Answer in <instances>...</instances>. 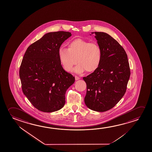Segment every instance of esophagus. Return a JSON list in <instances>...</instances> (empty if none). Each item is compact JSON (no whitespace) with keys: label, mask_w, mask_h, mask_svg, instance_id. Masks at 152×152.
Returning a JSON list of instances; mask_svg holds the SVG:
<instances>
[{"label":"esophagus","mask_w":152,"mask_h":152,"mask_svg":"<svg viewBox=\"0 0 152 152\" xmlns=\"http://www.w3.org/2000/svg\"><path fill=\"white\" fill-rule=\"evenodd\" d=\"M75 80H79L80 79V77H78L77 76H75Z\"/></svg>","instance_id":"obj_1"}]
</instances>
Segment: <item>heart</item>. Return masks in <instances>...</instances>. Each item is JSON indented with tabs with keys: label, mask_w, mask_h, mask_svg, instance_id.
Returning a JSON list of instances; mask_svg holds the SVG:
<instances>
[{
	"label": "heart",
	"mask_w": 152,
	"mask_h": 152,
	"mask_svg": "<svg viewBox=\"0 0 152 152\" xmlns=\"http://www.w3.org/2000/svg\"><path fill=\"white\" fill-rule=\"evenodd\" d=\"M58 56L61 64L66 72H71L77 62L78 64L74 72L82 74L87 70L89 72L96 70L100 65L102 53L101 47L96 42L77 38L68 44V48L60 47Z\"/></svg>",
	"instance_id": "obj_1"
}]
</instances>
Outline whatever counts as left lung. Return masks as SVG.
Returning a JSON list of instances; mask_svg holds the SVG:
<instances>
[{"instance_id": "8db88e82", "label": "left lung", "mask_w": 152, "mask_h": 152, "mask_svg": "<svg viewBox=\"0 0 152 152\" xmlns=\"http://www.w3.org/2000/svg\"><path fill=\"white\" fill-rule=\"evenodd\" d=\"M101 47L100 65L93 72L83 77L86 83L84 102L91 110L103 112L118 103L125 93L131 72L124 48L107 33L93 32Z\"/></svg>"}]
</instances>
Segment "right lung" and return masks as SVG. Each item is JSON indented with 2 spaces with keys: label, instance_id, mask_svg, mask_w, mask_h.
<instances>
[{
  "label": "right lung",
  "instance_id": "1",
  "mask_svg": "<svg viewBox=\"0 0 152 152\" xmlns=\"http://www.w3.org/2000/svg\"><path fill=\"white\" fill-rule=\"evenodd\" d=\"M71 36L63 31L47 33L30 45L23 56L19 70L22 90L40 111L54 112L63 107L66 91L75 82L58 56L59 48Z\"/></svg>",
  "mask_w": 152,
  "mask_h": 152
}]
</instances>
